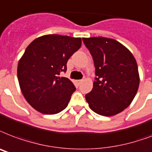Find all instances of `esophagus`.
<instances>
[{
  "label": "esophagus",
  "mask_w": 152,
  "mask_h": 152,
  "mask_svg": "<svg viewBox=\"0 0 152 152\" xmlns=\"http://www.w3.org/2000/svg\"><path fill=\"white\" fill-rule=\"evenodd\" d=\"M83 82V80H79L78 81H77V83H78V84H80L81 83Z\"/></svg>",
  "instance_id": "obj_1"
}]
</instances>
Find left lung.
Segmentation results:
<instances>
[{
  "label": "left lung",
  "instance_id": "left-lung-1",
  "mask_svg": "<svg viewBox=\"0 0 152 152\" xmlns=\"http://www.w3.org/2000/svg\"><path fill=\"white\" fill-rule=\"evenodd\" d=\"M83 41L92 56L96 76L85 99L97 114L115 115L128 107L136 95L140 84L136 61L117 40L99 37Z\"/></svg>",
  "mask_w": 152,
  "mask_h": 152
}]
</instances>
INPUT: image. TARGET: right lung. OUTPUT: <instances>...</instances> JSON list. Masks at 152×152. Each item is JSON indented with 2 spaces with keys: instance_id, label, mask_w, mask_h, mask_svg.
Here are the masks:
<instances>
[{
  "instance_id": "obj_1",
  "label": "right lung",
  "mask_w": 152,
  "mask_h": 152,
  "mask_svg": "<svg viewBox=\"0 0 152 152\" xmlns=\"http://www.w3.org/2000/svg\"><path fill=\"white\" fill-rule=\"evenodd\" d=\"M81 46L80 38L50 34L34 40L19 61L17 77L22 93L33 108L43 114L65 109L76 88L60 77L67 62Z\"/></svg>"
}]
</instances>
